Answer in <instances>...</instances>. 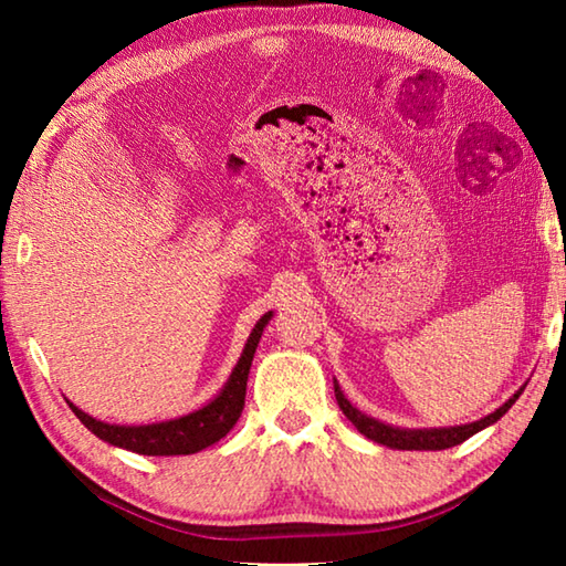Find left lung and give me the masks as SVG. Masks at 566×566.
Instances as JSON below:
<instances>
[{"instance_id":"obj_1","label":"left lung","mask_w":566,"mask_h":566,"mask_svg":"<svg viewBox=\"0 0 566 566\" xmlns=\"http://www.w3.org/2000/svg\"><path fill=\"white\" fill-rule=\"evenodd\" d=\"M522 391H524V387L516 389L500 409L492 411V415H486L476 421H469V424L407 429V427H395V424H387V421H379L375 417L364 415V411H359L347 397H344L342 387L337 385V379H334V397H337V405L344 411V417H347L352 424L357 427V432L371 439V442L385 444L389 449H407V452H411V449H417V452H439V449H449V447L467 442L469 437H474L476 432H482V429L494 424V421H500L506 411H510L514 401L520 399Z\"/></svg>"}]
</instances>
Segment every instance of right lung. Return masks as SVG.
I'll list each match as a JSON object with an SVG mask.
<instances>
[{"label": "right lung", "mask_w": 566, "mask_h": 566, "mask_svg": "<svg viewBox=\"0 0 566 566\" xmlns=\"http://www.w3.org/2000/svg\"><path fill=\"white\" fill-rule=\"evenodd\" d=\"M274 312H266L264 317L254 324L252 334L242 349V357L234 364L232 375L224 381V387L219 389V395L212 397L195 411L187 415L151 421V424H109L97 417L87 415L76 405L66 399V405L90 429L94 437H99L102 442L112 447H122L127 452L147 454V457H177V454H197L202 449L212 447L219 439L229 434V429L237 424L239 415L244 409V395H247V377L249 367H252L256 344L262 339V332Z\"/></svg>", "instance_id": "add662e5"}]
</instances>
